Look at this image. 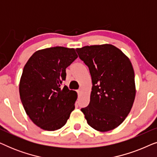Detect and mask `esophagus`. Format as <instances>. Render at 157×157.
Returning <instances> with one entry per match:
<instances>
[{
  "label": "esophagus",
  "mask_w": 157,
  "mask_h": 157,
  "mask_svg": "<svg viewBox=\"0 0 157 157\" xmlns=\"http://www.w3.org/2000/svg\"><path fill=\"white\" fill-rule=\"evenodd\" d=\"M77 93H78V95L79 96L81 94V89H78V90H77Z\"/></svg>",
  "instance_id": "1"
}]
</instances>
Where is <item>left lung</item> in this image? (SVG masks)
<instances>
[{"label":"left lung","instance_id":"1","mask_svg":"<svg viewBox=\"0 0 157 157\" xmlns=\"http://www.w3.org/2000/svg\"><path fill=\"white\" fill-rule=\"evenodd\" d=\"M76 51L89 67L92 80L89 104L81 111L95 130H112L124 121L134 104L136 89L132 63L110 44L86 46Z\"/></svg>","mask_w":157,"mask_h":157}]
</instances>
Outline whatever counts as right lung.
Segmentation results:
<instances>
[{"instance_id": "obj_1", "label": "right lung", "mask_w": 157, "mask_h": 157, "mask_svg": "<svg viewBox=\"0 0 157 157\" xmlns=\"http://www.w3.org/2000/svg\"><path fill=\"white\" fill-rule=\"evenodd\" d=\"M77 57L74 48L52 47L34 53L23 68L21 102L31 121L42 129L61 128L75 109L76 92L63 86V81L66 68Z\"/></svg>"}]
</instances>
